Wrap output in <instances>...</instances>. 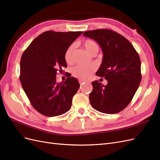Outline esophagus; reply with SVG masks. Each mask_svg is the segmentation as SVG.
<instances>
[{"label": "esophagus", "instance_id": "34e87169", "mask_svg": "<svg viewBox=\"0 0 160 160\" xmlns=\"http://www.w3.org/2000/svg\"><path fill=\"white\" fill-rule=\"evenodd\" d=\"M79 82H80V84L82 85V84H83L84 82H86V81L84 80H79Z\"/></svg>", "mask_w": 160, "mask_h": 160}]
</instances>
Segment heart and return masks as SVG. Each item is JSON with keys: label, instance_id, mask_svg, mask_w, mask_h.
I'll use <instances>...</instances> for the list:
<instances>
[{"label": "heart", "instance_id": "b5f03b06", "mask_svg": "<svg viewBox=\"0 0 160 160\" xmlns=\"http://www.w3.org/2000/svg\"><path fill=\"white\" fill-rule=\"evenodd\" d=\"M83 45L90 54L92 55L94 52L99 51V45L95 40L87 39L84 40ZM75 50V45L71 44L65 52L64 59L68 64H72L73 62V53ZM96 69L94 65H78L72 69L73 76L80 79H87L91 76L92 72Z\"/></svg>", "mask_w": 160, "mask_h": 160}]
</instances>
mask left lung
<instances>
[{
  "mask_svg": "<svg viewBox=\"0 0 160 160\" xmlns=\"http://www.w3.org/2000/svg\"><path fill=\"white\" fill-rule=\"evenodd\" d=\"M83 35L100 45L103 57L96 75L108 81L105 86L97 80L92 82L90 103L102 113L120 112L132 101L141 81L138 52L129 40L112 30H90Z\"/></svg>",
  "mask_w": 160,
  "mask_h": 160,
  "instance_id": "8db88e82",
  "label": "left lung"
}]
</instances>
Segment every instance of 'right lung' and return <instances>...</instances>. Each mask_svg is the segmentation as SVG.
<instances>
[{"instance_id":"1","label":"right lung","mask_w":160,"mask_h":160,"mask_svg":"<svg viewBox=\"0 0 160 160\" xmlns=\"http://www.w3.org/2000/svg\"><path fill=\"white\" fill-rule=\"evenodd\" d=\"M82 32L47 31L36 38L23 52L19 79L33 108L47 117L62 115L71 108L73 95L80 88L76 78L56 82V76L67 68V48Z\"/></svg>"}]
</instances>
